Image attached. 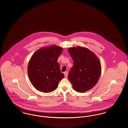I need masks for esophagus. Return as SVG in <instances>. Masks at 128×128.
I'll return each instance as SVG.
<instances>
[{
	"instance_id": "esophagus-1",
	"label": "esophagus",
	"mask_w": 128,
	"mask_h": 128,
	"mask_svg": "<svg viewBox=\"0 0 128 128\" xmlns=\"http://www.w3.org/2000/svg\"><path fill=\"white\" fill-rule=\"evenodd\" d=\"M64 74L65 77H67V76H68V72H64Z\"/></svg>"
}]
</instances>
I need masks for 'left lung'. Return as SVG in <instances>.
I'll list each match as a JSON object with an SVG mask.
<instances>
[{"instance_id":"obj_1","label":"left lung","mask_w":128,"mask_h":128,"mask_svg":"<svg viewBox=\"0 0 128 128\" xmlns=\"http://www.w3.org/2000/svg\"><path fill=\"white\" fill-rule=\"evenodd\" d=\"M68 51L73 61L68 74L73 88L80 92L89 90L97 84L101 75L99 59L91 50L84 48H71Z\"/></svg>"}]
</instances>
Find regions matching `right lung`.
Masks as SVG:
<instances>
[{
	"instance_id": "obj_1",
	"label": "right lung",
	"mask_w": 128,
	"mask_h": 128,
	"mask_svg": "<svg viewBox=\"0 0 128 128\" xmlns=\"http://www.w3.org/2000/svg\"><path fill=\"white\" fill-rule=\"evenodd\" d=\"M63 49L52 46L39 49L32 55L28 66L30 82L37 90L50 92L56 90L64 77L58 59Z\"/></svg>"
}]
</instances>
